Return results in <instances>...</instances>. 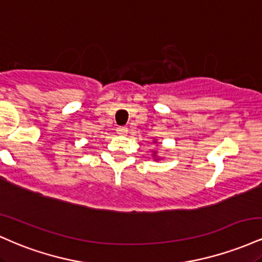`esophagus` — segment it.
I'll list each match as a JSON object with an SVG mask.
<instances>
[{
  "label": "esophagus",
  "mask_w": 262,
  "mask_h": 262,
  "mask_svg": "<svg viewBox=\"0 0 262 262\" xmlns=\"http://www.w3.org/2000/svg\"><path fill=\"white\" fill-rule=\"evenodd\" d=\"M116 130H117V134H119V135H127V133H128L127 127H118Z\"/></svg>",
  "instance_id": "34e87169"
}]
</instances>
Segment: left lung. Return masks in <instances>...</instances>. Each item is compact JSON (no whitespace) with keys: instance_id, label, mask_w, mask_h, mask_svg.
Wrapping results in <instances>:
<instances>
[{"instance_id":"8db88e82","label":"left lung","mask_w":262,"mask_h":262,"mask_svg":"<svg viewBox=\"0 0 262 262\" xmlns=\"http://www.w3.org/2000/svg\"><path fill=\"white\" fill-rule=\"evenodd\" d=\"M154 143L156 144V140H154ZM152 157H154V159L156 160V161H159V160H160V157L157 156V152H156V151H154V154H152Z\"/></svg>"}]
</instances>
